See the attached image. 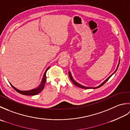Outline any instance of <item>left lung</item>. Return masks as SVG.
I'll list each match as a JSON object with an SVG mask.
<instances>
[{"label":"left lung","instance_id":"obj_1","mask_svg":"<svg viewBox=\"0 0 130 130\" xmlns=\"http://www.w3.org/2000/svg\"><path fill=\"white\" fill-rule=\"evenodd\" d=\"M119 63H120V60H119V62H118V65H117V68H116V70H115V72L113 73L112 75H110L108 78L106 80H105L102 83V84H101L100 85H99V86H98V87H85V86H84V85H82V84H79V83H78V82H76L75 80H74V79H73V76H72V75H71V73H70V71H69V77H70V80H71V82H73V83L74 84V85H75L76 86H77L78 87H79V88H83V89H96V88H99V87H101V86H102V85H103L105 83H106L108 80V79L111 78V76L113 75V74H114L115 73H116V71H117V69H118V65H119Z\"/></svg>","mask_w":130,"mask_h":130}]
</instances>
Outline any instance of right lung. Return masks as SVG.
<instances>
[{
    "instance_id": "1",
    "label": "right lung",
    "mask_w": 130,
    "mask_h": 130,
    "mask_svg": "<svg viewBox=\"0 0 130 130\" xmlns=\"http://www.w3.org/2000/svg\"><path fill=\"white\" fill-rule=\"evenodd\" d=\"M49 68H50V67L47 68V69L46 70L45 72L44 73V74H43V77H42V80H41V83L40 84V85H38V86L37 88H35V89H31V90H19L18 89H17V88L14 87L13 85L10 83H9L11 85V86H12L14 88V89H15L17 91V92H18L19 93L21 94L26 95H36V94H37L40 93L41 91H42L43 89V88H44V86H45V83H46V74L47 71L48 70Z\"/></svg>"
}]
</instances>
